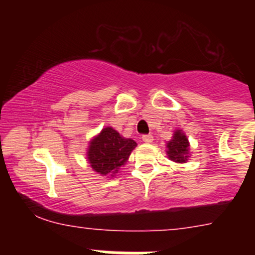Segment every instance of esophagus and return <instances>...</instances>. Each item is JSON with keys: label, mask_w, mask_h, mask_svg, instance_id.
<instances>
[{"label": "esophagus", "mask_w": 255, "mask_h": 255, "mask_svg": "<svg viewBox=\"0 0 255 255\" xmlns=\"http://www.w3.org/2000/svg\"><path fill=\"white\" fill-rule=\"evenodd\" d=\"M141 137H142V141H145V142H152V141H153V136H152L151 134H144V135H142Z\"/></svg>", "instance_id": "1"}]
</instances>
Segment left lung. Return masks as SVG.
<instances>
[{"label": "left lung", "instance_id": "left-lung-1", "mask_svg": "<svg viewBox=\"0 0 255 255\" xmlns=\"http://www.w3.org/2000/svg\"><path fill=\"white\" fill-rule=\"evenodd\" d=\"M188 139L181 130H176L174 134L172 140L168 142L166 147H168L169 158L174 162L177 163H186L187 158H188Z\"/></svg>", "mask_w": 255, "mask_h": 255}]
</instances>
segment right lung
<instances>
[{
  "mask_svg": "<svg viewBox=\"0 0 255 255\" xmlns=\"http://www.w3.org/2000/svg\"><path fill=\"white\" fill-rule=\"evenodd\" d=\"M135 146L134 140L125 139L111 127L104 128L90 144L87 156L91 168L101 175L114 176Z\"/></svg>",
  "mask_w": 255,
  "mask_h": 255,
  "instance_id": "obj_1",
  "label": "right lung"
}]
</instances>
